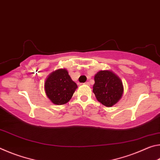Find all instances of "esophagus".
Returning <instances> with one entry per match:
<instances>
[{
  "mask_svg": "<svg viewBox=\"0 0 160 160\" xmlns=\"http://www.w3.org/2000/svg\"><path fill=\"white\" fill-rule=\"evenodd\" d=\"M84 85H90V82H86L84 83Z\"/></svg>",
  "mask_w": 160,
  "mask_h": 160,
  "instance_id": "esophagus-1",
  "label": "esophagus"
}]
</instances>
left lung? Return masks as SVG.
I'll list each match as a JSON object with an SVG mask.
<instances>
[{
    "mask_svg": "<svg viewBox=\"0 0 160 160\" xmlns=\"http://www.w3.org/2000/svg\"><path fill=\"white\" fill-rule=\"evenodd\" d=\"M93 92L97 101L111 107L121 99L123 94V82L112 70H100L94 75Z\"/></svg>",
    "mask_w": 160,
    "mask_h": 160,
    "instance_id": "left-lung-1",
    "label": "left lung"
}]
</instances>
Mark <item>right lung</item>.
I'll use <instances>...</instances> for the list:
<instances>
[{
	"label": "right lung",
	"instance_id": "1",
	"mask_svg": "<svg viewBox=\"0 0 160 160\" xmlns=\"http://www.w3.org/2000/svg\"><path fill=\"white\" fill-rule=\"evenodd\" d=\"M78 88L66 68L58 69L48 75L44 82L45 93L54 104L68 102Z\"/></svg>",
	"mask_w": 160,
	"mask_h": 160
}]
</instances>
